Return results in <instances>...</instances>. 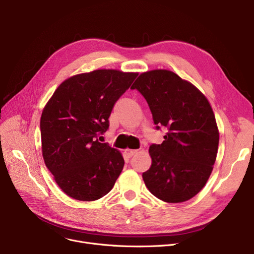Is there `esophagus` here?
Segmentation results:
<instances>
[{
	"label": "esophagus",
	"instance_id": "esophagus-1",
	"mask_svg": "<svg viewBox=\"0 0 254 254\" xmlns=\"http://www.w3.org/2000/svg\"><path fill=\"white\" fill-rule=\"evenodd\" d=\"M137 153V150H132V149H126L125 150V154L127 156V157H131L134 154Z\"/></svg>",
	"mask_w": 254,
	"mask_h": 254
}]
</instances>
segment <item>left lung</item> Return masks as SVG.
Wrapping results in <instances>:
<instances>
[{
    "mask_svg": "<svg viewBox=\"0 0 254 254\" xmlns=\"http://www.w3.org/2000/svg\"><path fill=\"white\" fill-rule=\"evenodd\" d=\"M130 89L147 102L156 129L168 128L162 144H152V164L143 173L149 191L167 203H182L201 190L215 163L219 132L203 93L168 70L141 74Z\"/></svg>",
    "mask_w": 254,
    "mask_h": 254,
    "instance_id": "obj_1",
    "label": "left lung"
}]
</instances>
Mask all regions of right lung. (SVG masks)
<instances>
[{
	"label": "right lung",
	"mask_w": 254,
	"mask_h": 254,
	"mask_svg": "<svg viewBox=\"0 0 254 254\" xmlns=\"http://www.w3.org/2000/svg\"><path fill=\"white\" fill-rule=\"evenodd\" d=\"M138 76L96 70L73 76L57 88L42 112V154L61 190L78 201L108 193L125 159L98 136L109 128V116Z\"/></svg>",
	"instance_id": "1"
}]
</instances>
